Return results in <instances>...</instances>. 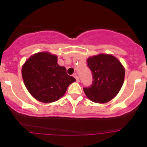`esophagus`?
Segmentation results:
<instances>
[{
  "label": "esophagus",
  "mask_w": 147,
  "mask_h": 147,
  "mask_svg": "<svg viewBox=\"0 0 147 147\" xmlns=\"http://www.w3.org/2000/svg\"><path fill=\"white\" fill-rule=\"evenodd\" d=\"M74 78L76 79V82H80V78H79V76H77V74H74Z\"/></svg>",
  "instance_id": "1"
}]
</instances>
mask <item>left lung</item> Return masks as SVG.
Listing matches in <instances>:
<instances>
[{
  "mask_svg": "<svg viewBox=\"0 0 147 147\" xmlns=\"http://www.w3.org/2000/svg\"><path fill=\"white\" fill-rule=\"evenodd\" d=\"M87 62L93 78L91 86L84 88L85 95L96 103L110 102L116 96L123 85L124 67L117 58L107 54L88 57Z\"/></svg>",
  "mask_w": 147,
  "mask_h": 147,
  "instance_id": "8db88e82",
  "label": "left lung"
}]
</instances>
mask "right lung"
<instances>
[{"mask_svg":"<svg viewBox=\"0 0 147 147\" xmlns=\"http://www.w3.org/2000/svg\"><path fill=\"white\" fill-rule=\"evenodd\" d=\"M22 77L32 96L43 103L59 100L70 84L76 81L57 63V56L47 51L31 56L22 66Z\"/></svg>","mask_w":147,"mask_h":147,"instance_id":"add662e5","label":"right lung"}]
</instances>
